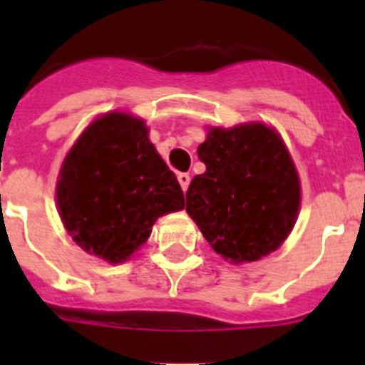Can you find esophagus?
<instances>
[{
    "label": "esophagus",
    "instance_id": "esophagus-1",
    "mask_svg": "<svg viewBox=\"0 0 365 365\" xmlns=\"http://www.w3.org/2000/svg\"><path fill=\"white\" fill-rule=\"evenodd\" d=\"M177 179H179L180 188H182V190H188L190 179H192V177H190V173H179V175H177Z\"/></svg>",
    "mask_w": 365,
    "mask_h": 365
}]
</instances>
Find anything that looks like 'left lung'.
I'll return each instance as SVG.
<instances>
[{
    "label": "left lung",
    "instance_id": "8db88e82",
    "mask_svg": "<svg viewBox=\"0 0 365 365\" xmlns=\"http://www.w3.org/2000/svg\"><path fill=\"white\" fill-rule=\"evenodd\" d=\"M205 163L186 192V212L215 252L234 263L257 261L292 230L299 180L278 133L263 124L208 131Z\"/></svg>",
    "mask_w": 365,
    "mask_h": 365
}]
</instances>
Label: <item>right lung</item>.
Segmentation results:
<instances>
[{"label": "right lung", "mask_w": 365, "mask_h": 365, "mask_svg": "<svg viewBox=\"0 0 365 365\" xmlns=\"http://www.w3.org/2000/svg\"><path fill=\"white\" fill-rule=\"evenodd\" d=\"M58 210L73 240L109 263L128 259L157 217L185 208V193L148 138L143 120L109 113L67 153Z\"/></svg>", "instance_id": "add662e5"}]
</instances>
